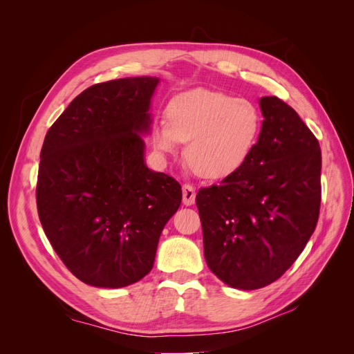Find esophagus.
<instances>
[{"label":"esophagus","mask_w":354,"mask_h":354,"mask_svg":"<svg viewBox=\"0 0 354 354\" xmlns=\"http://www.w3.org/2000/svg\"><path fill=\"white\" fill-rule=\"evenodd\" d=\"M195 198H196L195 187L189 183L183 185V203L185 205H194Z\"/></svg>","instance_id":"esophagus-1"}]
</instances>
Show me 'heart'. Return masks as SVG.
Here are the masks:
<instances>
[{"instance_id": "heart-1", "label": "heart", "mask_w": 354, "mask_h": 354, "mask_svg": "<svg viewBox=\"0 0 354 354\" xmlns=\"http://www.w3.org/2000/svg\"><path fill=\"white\" fill-rule=\"evenodd\" d=\"M261 130L257 106L207 88L177 94L167 106V121L153 125L151 140L159 153L171 155L186 142L187 165L203 178L229 177L245 164Z\"/></svg>"}]
</instances>
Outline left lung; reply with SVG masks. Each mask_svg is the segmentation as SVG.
Segmentation results:
<instances>
[{
    "label": "left lung",
    "instance_id": "8db88e82",
    "mask_svg": "<svg viewBox=\"0 0 354 354\" xmlns=\"http://www.w3.org/2000/svg\"><path fill=\"white\" fill-rule=\"evenodd\" d=\"M261 131L245 164L221 185L199 189L203 255L238 289L270 285L312 236L320 209L322 155L315 134L283 100H260Z\"/></svg>",
    "mask_w": 354,
    "mask_h": 354
}]
</instances>
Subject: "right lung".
<instances>
[{
	"instance_id": "obj_1",
	"label": "right lung",
	"mask_w": 354,
	"mask_h": 354,
	"mask_svg": "<svg viewBox=\"0 0 354 354\" xmlns=\"http://www.w3.org/2000/svg\"><path fill=\"white\" fill-rule=\"evenodd\" d=\"M159 80L94 84L50 127L41 149L38 216L53 250L80 281L122 288L152 270L181 186L145 164Z\"/></svg>"
}]
</instances>
